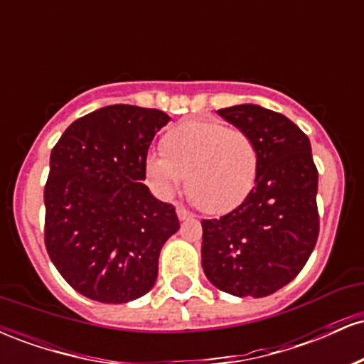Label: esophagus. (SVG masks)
Instances as JSON below:
<instances>
[{"mask_svg":"<svg viewBox=\"0 0 364 364\" xmlns=\"http://www.w3.org/2000/svg\"><path fill=\"white\" fill-rule=\"evenodd\" d=\"M176 212H178L179 220H186V219H191V217H193V214H191L190 210H186V208L181 207V205L176 207Z\"/></svg>","mask_w":364,"mask_h":364,"instance_id":"esophagus-1","label":"esophagus"}]
</instances>
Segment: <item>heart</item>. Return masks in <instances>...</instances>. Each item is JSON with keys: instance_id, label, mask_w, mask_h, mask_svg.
<instances>
[{"instance_id": "1", "label": "heart", "mask_w": 364, "mask_h": 364, "mask_svg": "<svg viewBox=\"0 0 364 364\" xmlns=\"http://www.w3.org/2000/svg\"><path fill=\"white\" fill-rule=\"evenodd\" d=\"M258 147L248 133L215 121H185L162 139V154L147 157V174L164 196L186 178L188 195L207 214H225L253 190Z\"/></svg>"}]
</instances>
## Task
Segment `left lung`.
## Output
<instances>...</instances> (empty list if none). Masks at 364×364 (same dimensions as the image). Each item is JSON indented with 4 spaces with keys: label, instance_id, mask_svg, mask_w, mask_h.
<instances>
[{
    "label": "left lung",
    "instance_id": "obj_1",
    "mask_svg": "<svg viewBox=\"0 0 364 364\" xmlns=\"http://www.w3.org/2000/svg\"><path fill=\"white\" fill-rule=\"evenodd\" d=\"M258 147V174L240 207L203 219L202 267L217 289L263 298L296 277L318 240V171L308 136L289 118L255 104L217 111Z\"/></svg>",
    "mask_w": 364,
    "mask_h": 364
}]
</instances>
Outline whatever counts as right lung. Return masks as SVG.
Listing matches in <instances>:
<instances>
[{
    "instance_id": "1",
    "label": "right lung",
    "mask_w": 364,
    "mask_h": 364,
    "mask_svg": "<svg viewBox=\"0 0 364 364\" xmlns=\"http://www.w3.org/2000/svg\"><path fill=\"white\" fill-rule=\"evenodd\" d=\"M169 119L159 109L106 106L73 121L51 150L46 250L85 298L128 303L156 284L159 253L179 220L141 181L150 144Z\"/></svg>"
}]
</instances>
